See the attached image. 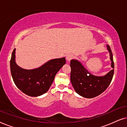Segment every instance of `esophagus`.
Wrapping results in <instances>:
<instances>
[{"mask_svg": "<svg viewBox=\"0 0 127 127\" xmlns=\"http://www.w3.org/2000/svg\"><path fill=\"white\" fill-rule=\"evenodd\" d=\"M66 60L67 61H70L73 58V55L71 54H67L66 55Z\"/></svg>", "mask_w": 127, "mask_h": 127, "instance_id": "esophagus-1", "label": "esophagus"}]
</instances>
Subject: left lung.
<instances>
[{"label": "left lung", "instance_id": "1", "mask_svg": "<svg viewBox=\"0 0 127 127\" xmlns=\"http://www.w3.org/2000/svg\"><path fill=\"white\" fill-rule=\"evenodd\" d=\"M110 53L112 67H114L113 54L110 46L107 45ZM70 80L76 93L85 98H92L105 91L110 85L114 74V69L102 77L90 74L77 60H71Z\"/></svg>", "mask_w": 127, "mask_h": 127}]
</instances>
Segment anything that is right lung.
I'll return each mask as SVG.
<instances>
[{"label":"right lung","instance_id":"1","mask_svg":"<svg viewBox=\"0 0 127 127\" xmlns=\"http://www.w3.org/2000/svg\"><path fill=\"white\" fill-rule=\"evenodd\" d=\"M14 48L10 60V70L16 86L31 96H38L46 93L53 83L55 74L65 65V58L54 59L42 66L32 70H25L15 64Z\"/></svg>","mask_w":127,"mask_h":127}]
</instances>
